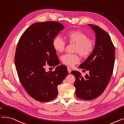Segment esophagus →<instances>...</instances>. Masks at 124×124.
Here are the masks:
<instances>
[{"instance_id": "1", "label": "esophagus", "mask_w": 124, "mask_h": 124, "mask_svg": "<svg viewBox=\"0 0 124 124\" xmlns=\"http://www.w3.org/2000/svg\"><path fill=\"white\" fill-rule=\"evenodd\" d=\"M67 69H68V72H69V73H70V72L71 71V69H70V67H69L67 68Z\"/></svg>"}]
</instances>
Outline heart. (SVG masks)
Masks as SVG:
<instances>
[{
	"instance_id": "obj_1",
	"label": "heart",
	"mask_w": 124,
	"mask_h": 124,
	"mask_svg": "<svg viewBox=\"0 0 124 124\" xmlns=\"http://www.w3.org/2000/svg\"><path fill=\"white\" fill-rule=\"evenodd\" d=\"M65 38L70 43H74V52L75 54H65L61 57L62 63L68 66H72L80 61L79 54L83 57H87L93 52L94 44L93 41L88 38L84 32L75 30L68 32ZM54 49L58 53H62L65 49L66 43L60 36L54 38L52 43Z\"/></svg>"
}]
</instances>
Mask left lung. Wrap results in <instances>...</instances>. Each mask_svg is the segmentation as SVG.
Segmentation results:
<instances>
[{"label": "left lung", "instance_id": "left-lung-1", "mask_svg": "<svg viewBox=\"0 0 124 124\" xmlns=\"http://www.w3.org/2000/svg\"><path fill=\"white\" fill-rule=\"evenodd\" d=\"M88 25L95 32V46L92 54L78 68L89 70V74L83 77L78 71L71 72L76 78V96L85 100L96 99L103 93L112 77L115 58L110 36L98 26Z\"/></svg>", "mask_w": 124, "mask_h": 124}]
</instances>
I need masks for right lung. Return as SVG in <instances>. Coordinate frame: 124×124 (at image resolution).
<instances>
[{
	"mask_svg": "<svg viewBox=\"0 0 124 124\" xmlns=\"http://www.w3.org/2000/svg\"><path fill=\"white\" fill-rule=\"evenodd\" d=\"M63 28L56 21L33 23L22 34L17 45L14 61L19 79L29 95L40 102L55 98L57 86L68 75L64 65L54 71L45 69L46 64L55 67L60 63L52 43Z\"/></svg>",
	"mask_w": 124,
	"mask_h": 124,
	"instance_id": "obj_1",
	"label": "right lung"
}]
</instances>
